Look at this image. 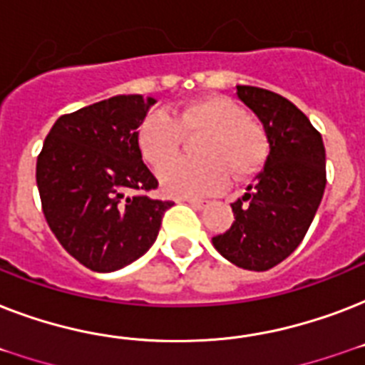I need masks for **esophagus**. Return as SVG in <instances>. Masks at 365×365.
<instances>
[{"label":"esophagus","instance_id":"34e87169","mask_svg":"<svg viewBox=\"0 0 365 365\" xmlns=\"http://www.w3.org/2000/svg\"><path fill=\"white\" fill-rule=\"evenodd\" d=\"M187 202L193 206V208H197V210H202V208H206V206H208V202H206V200H199V199H187Z\"/></svg>","mask_w":365,"mask_h":365}]
</instances>
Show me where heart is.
Here are the masks:
<instances>
[{"label":"heart","mask_w":365,"mask_h":365,"mask_svg":"<svg viewBox=\"0 0 365 365\" xmlns=\"http://www.w3.org/2000/svg\"><path fill=\"white\" fill-rule=\"evenodd\" d=\"M199 135V160H180L159 172L166 193L178 197H205L222 191L229 172L248 180L261 170L269 153L263 126L248 119L240 104L212 94L191 100L172 119L165 111L149 113L138 128V148L145 163L160 168L177 154L182 136Z\"/></svg>","instance_id":"heart-1"}]
</instances>
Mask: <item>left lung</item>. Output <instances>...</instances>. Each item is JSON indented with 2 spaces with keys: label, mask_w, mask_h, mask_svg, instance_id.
<instances>
[{
  "label": "left lung",
  "mask_w": 365,
  "mask_h": 365,
  "mask_svg": "<svg viewBox=\"0 0 365 365\" xmlns=\"http://www.w3.org/2000/svg\"><path fill=\"white\" fill-rule=\"evenodd\" d=\"M237 96L263 125L269 155L242 199L231 205L233 225L212 244L237 267L269 271L311 227L326 189V149L305 113L280 94L239 85Z\"/></svg>",
  "instance_id": "8db88e82"
}]
</instances>
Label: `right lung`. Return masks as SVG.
Returning <instances> with one entry per match:
<instances>
[{
    "instance_id": "1",
    "label": "right lung",
    "mask_w": 365,
    "mask_h": 365,
    "mask_svg": "<svg viewBox=\"0 0 365 365\" xmlns=\"http://www.w3.org/2000/svg\"><path fill=\"white\" fill-rule=\"evenodd\" d=\"M153 104L151 96L119 94L58 117L37 157L48 227L91 271H117L142 257L174 205L145 195L159 183L143 165L138 126Z\"/></svg>"
}]
</instances>
